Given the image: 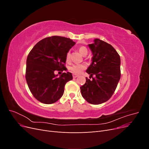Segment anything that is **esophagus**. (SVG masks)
Returning <instances> with one entry per match:
<instances>
[{"label": "esophagus", "instance_id": "1", "mask_svg": "<svg viewBox=\"0 0 149 149\" xmlns=\"http://www.w3.org/2000/svg\"><path fill=\"white\" fill-rule=\"evenodd\" d=\"M78 76H79V75H78V74H73V78H77Z\"/></svg>", "mask_w": 149, "mask_h": 149}]
</instances>
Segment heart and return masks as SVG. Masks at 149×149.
<instances>
[{"label": "heart", "instance_id": "obj_1", "mask_svg": "<svg viewBox=\"0 0 149 149\" xmlns=\"http://www.w3.org/2000/svg\"><path fill=\"white\" fill-rule=\"evenodd\" d=\"M78 50L79 53L81 54V55L85 56L88 54V49L86 48L85 47H81L79 48ZM70 56H71V53L70 52H68L66 53L65 55V58L66 61H69L70 60ZM86 65L84 63H79V64H75L72 65L70 67V71L72 73H73L74 74H79L81 73V72L86 68Z\"/></svg>", "mask_w": 149, "mask_h": 149}]
</instances>
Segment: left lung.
Here are the masks:
<instances>
[{"mask_svg": "<svg viewBox=\"0 0 149 149\" xmlns=\"http://www.w3.org/2000/svg\"><path fill=\"white\" fill-rule=\"evenodd\" d=\"M94 41L88 45L93 56L86 70L93 80L86 78V83L80 89L87 102L100 104L109 100L117 88L120 78V58L111 45L98 38Z\"/></svg>", "mask_w": 149, "mask_h": 149, "instance_id": "8db88e82", "label": "left lung"}]
</instances>
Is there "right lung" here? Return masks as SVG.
Returning <instances> with one entry per match:
<instances>
[{"label":"right lung","instance_id":"1","mask_svg":"<svg viewBox=\"0 0 149 149\" xmlns=\"http://www.w3.org/2000/svg\"><path fill=\"white\" fill-rule=\"evenodd\" d=\"M70 38L52 36L40 40L30 52L26 59L25 78L35 99L50 104L60 100L66 83L73 79L70 72L60 77L55 71H66V53L74 45Z\"/></svg>","mask_w":149,"mask_h":149}]
</instances>
